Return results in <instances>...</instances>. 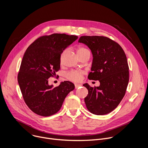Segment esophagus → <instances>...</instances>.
<instances>
[{
    "mask_svg": "<svg viewBox=\"0 0 148 148\" xmlns=\"http://www.w3.org/2000/svg\"><path fill=\"white\" fill-rule=\"evenodd\" d=\"M81 86V84H75V89H77V88H78L79 87H80Z\"/></svg>",
    "mask_w": 148,
    "mask_h": 148,
    "instance_id": "obj_1",
    "label": "esophagus"
}]
</instances>
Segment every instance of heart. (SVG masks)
I'll return each mask as SVG.
<instances>
[{"label": "heart", "instance_id": "b5f03b06", "mask_svg": "<svg viewBox=\"0 0 148 148\" xmlns=\"http://www.w3.org/2000/svg\"><path fill=\"white\" fill-rule=\"evenodd\" d=\"M87 51H89V50L84 47H79L77 50L78 54H82ZM84 73V71H71L67 73L66 77L69 80L74 82H79L82 79Z\"/></svg>", "mask_w": 148, "mask_h": 148}]
</instances>
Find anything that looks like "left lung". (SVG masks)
I'll use <instances>...</instances> for the list:
<instances>
[{
    "instance_id": "obj_1",
    "label": "left lung",
    "mask_w": 148,
    "mask_h": 148,
    "mask_svg": "<svg viewBox=\"0 0 148 148\" xmlns=\"http://www.w3.org/2000/svg\"><path fill=\"white\" fill-rule=\"evenodd\" d=\"M78 43L86 45L92 54L91 72L88 79L98 80L99 87L83 84L88 91L84 98L88 110L102 115L115 110L123 98L129 82L127 58L115 41L103 36H81Z\"/></svg>"
}]
</instances>
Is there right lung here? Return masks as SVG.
<instances>
[{"label":"right lung","mask_w":148,"mask_h":148,"mask_svg":"<svg viewBox=\"0 0 148 148\" xmlns=\"http://www.w3.org/2000/svg\"><path fill=\"white\" fill-rule=\"evenodd\" d=\"M78 36L54 33L38 38L24 54L17 76L18 85L28 107L35 114L49 116L57 113L74 84L61 82L49 85L48 79L60 69V56Z\"/></svg>","instance_id":"obj_1"}]
</instances>
